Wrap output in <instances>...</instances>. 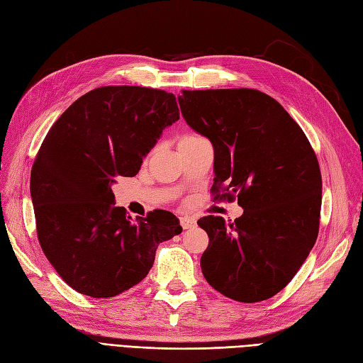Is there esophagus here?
Listing matches in <instances>:
<instances>
[{"label": "esophagus", "instance_id": "esophagus-1", "mask_svg": "<svg viewBox=\"0 0 363 363\" xmlns=\"http://www.w3.org/2000/svg\"><path fill=\"white\" fill-rule=\"evenodd\" d=\"M180 225H182L183 230H191V228L195 227L196 222L192 218H180Z\"/></svg>", "mask_w": 363, "mask_h": 363}]
</instances>
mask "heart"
Returning a JSON list of instances; mask_svg holds the SVG:
<instances>
[{"label": "heart", "mask_w": 363, "mask_h": 363, "mask_svg": "<svg viewBox=\"0 0 363 363\" xmlns=\"http://www.w3.org/2000/svg\"><path fill=\"white\" fill-rule=\"evenodd\" d=\"M199 138H201V136H198V135H184L180 141H194V140H199Z\"/></svg>", "instance_id": "1"}]
</instances>
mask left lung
I'll return each instance as SVG.
<instances>
[{"mask_svg":"<svg viewBox=\"0 0 363 363\" xmlns=\"http://www.w3.org/2000/svg\"><path fill=\"white\" fill-rule=\"evenodd\" d=\"M182 114L215 148L213 201H235L233 223L204 216L206 281L233 301L255 303L285 289L314 246L321 172L301 126L252 89L182 90Z\"/></svg>","mask_w":363,"mask_h":363,"instance_id":"1","label":"left lung"}]
</instances>
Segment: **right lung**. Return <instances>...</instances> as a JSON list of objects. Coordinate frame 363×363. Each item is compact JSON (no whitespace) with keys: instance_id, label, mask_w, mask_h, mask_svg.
<instances>
[{"instance_id":"1","label":"right lung","mask_w":363,"mask_h":363,"mask_svg":"<svg viewBox=\"0 0 363 363\" xmlns=\"http://www.w3.org/2000/svg\"><path fill=\"white\" fill-rule=\"evenodd\" d=\"M180 118L176 96L135 85L99 86L49 129L31 168L37 239L67 285L96 298L140 284L159 243L182 233L171 211L132 219L111 184L138 174L143 157Z\"/></svg>"}]
</instances>
